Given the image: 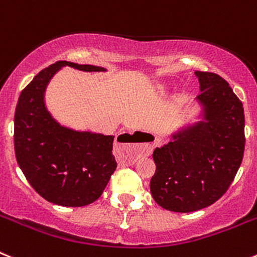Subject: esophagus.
Segmentation results:
<instances>
[{
    "instance_id": "obj_1",
    "label": "esophagus",
    "mask_w": 257,
    "mask_h": 257,
    "mask_svg": "<svg viewBox=\"0 0 257 257\" xmlns=\"http://www.w3.org/2000/svg\"><path fill=\"white\" fill-rule=\"evenodd\" d=\"M127 138H131L134 143H117L114 147L118 160L123 165H133L140 157L151 156L158 142L154 134L144 131H136Z\"/></svg>"
}]
</instances>
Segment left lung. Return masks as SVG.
Returning a JSON list of instances; mask_svg holds the SVG:
<instances>
[{"mask_svg": "<svg viewBox=\"0 0 257 257\" xmlns=\"http://www.w3.org/2000/svg\"><path fill=\"white\" fill-rule=\"evenodd\" d=\"M199 113L153 152L154 201L165 210L193 212L215 203L228 190L244 151L243 105L229 83L210 72H194Z\"/></svg>", "mask_w": 257, "mask_h": 257, "instance_id": "left-lung-1", "label": "left lung"}]
</instances>
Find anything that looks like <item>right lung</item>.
I'll return each mask as SVG.
<instances>
[{"label": "right lung", "instance_id": "add662e5", "mask_svg": "<svg viewBox=\"0 0 257 257\" xmlns=\"http://www.w3.org/2000/svg\"><path fill=\"white\" fill-rule=\"evenodd\" d=\"M63 67L106 72L103 67L65 60L41 70L18 100L14 145L20 170L41 197L59 206L81 207L101 196L117 167L112 154L114 136L74 130L52 117L45 92Z\"/></svg>", "mask_w": 257, "mask_h": 257}]
</instances>
